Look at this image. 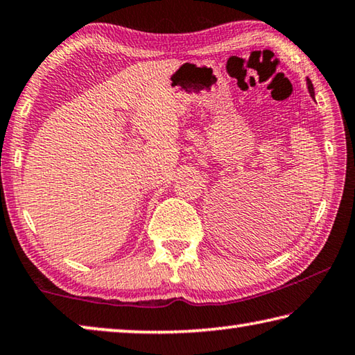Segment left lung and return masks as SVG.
I'll use <instances>...</instances> for the list:
<instances>
[{
    "mask_svg": "<svg viewBox=\"0 0 355 355\" xmlns=\"http://www.w3.org/2000/svg\"><path fill=\"white\" fill-rule=\"evenodd\" d=\"M307 83H309V91H310V95H311V97H315V91H313V84H311V81H310V80H309Z\"/></svg>",
    "mask_w": 355,
    "mask_h": 355,
    "instance_id": "1",
    "label": "left lung"
}]
</instances>
